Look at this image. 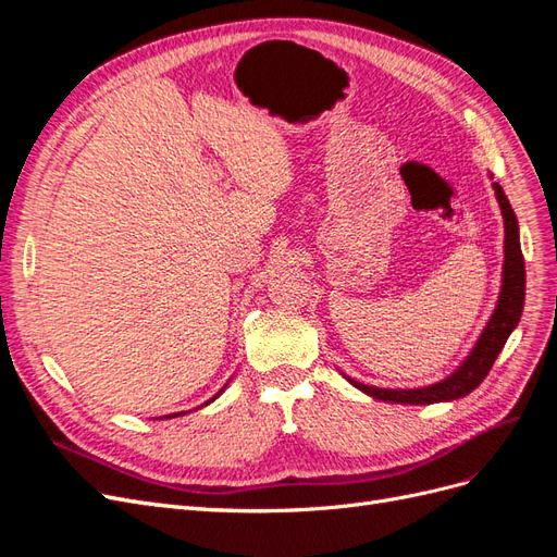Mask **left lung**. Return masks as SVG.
Listing matches in <instances>:
<instances>
[{
  "label": "left lung",
  "mask_w": 557,
  "mask_h": 557,
  "mask_svg": "<svg viewBox=\"0 0 557 557\" xmlns=\"http://www.w3.org/2000/svg\"><path fill=\"white\" fill-rule=\"evenodd\" d=\"M495 197L499 201L502 218H504V264H502V288L495 311L487 320L481 336L476 339L474 348L469 350V356L460 362L450 376H446L440 383H432L425 387H409V391H393V387H376L367 385L356 379L346 376L344 379L356 385L358 391L364 395L381 399V401H393V404H436V401H450L469 395L474 387L481 385V381L491 372L493 362L497 360L499 350L507 344L509 334L518 327V320L522 315V305H525V260H522L520 250V232L516 213L509 205L507 195H504L502 185L493 183Z\"/></svg>",
  "instance_id": "obj_1"
}]
</instances>
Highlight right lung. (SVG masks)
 I'll return each instance as SVG.
<instances>
[{
	"mask_svg": "<svg viewBox=\"0 0 557 557\" xmlns=\"http://www.w3.org/2000/svg\"><path fill=\"white\" fill-rule=\"evenodd\" d=\"M225 387H227V385H225ZM225 387H223V391H225ZM223 391H221V393H223ZM221 393H218V395H221ZM218 395H215V397H218ZM215 397H211L209 401L201 404V407H207V404H211ZM178 416H185V411H178V413H170V416H162V418H178Z\"/></svg>",
	"mask_w": 557,
	"mask_h": 557,
	"instance_id": "1",
	"label": "right lung"
}]
</instances>
